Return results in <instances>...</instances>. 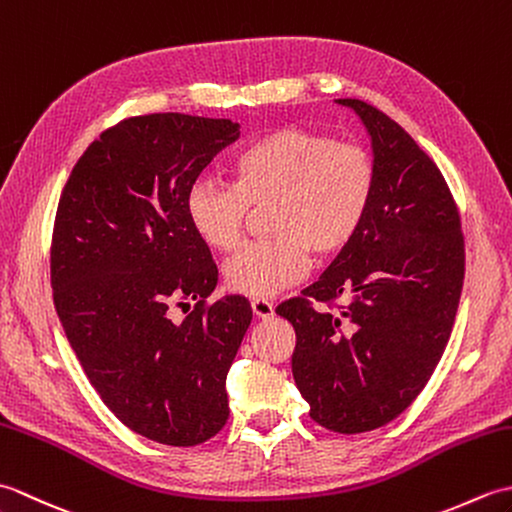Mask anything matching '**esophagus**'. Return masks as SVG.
Returning <instances> with one entry per match:
<instances>
[{
    "label": "esophagus",
    "instance_id": "obj_1",
    "mask_svg": "<svg viewBox=\"0 0 512 512\" xmlns=\"http://www.w3.org/2000/svg\"><path fill=\"white\" fill-rule=\"evenodd\" d=\"M250 308H253L257 319H270L275 314V306L266 299H253L250 301Z\"/></svg>",
    "mask_w": 512,
    "mask_h": 512
}]
</instances>
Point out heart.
Segmentation results:
<instances>
[{"label": "heart", "mask_w": 512, "mask_h": 512, "mask_svg": "<svg viewBox=\"0 0 512 512\" xmlns=\"http://www.w3.org/2000/svg\"><path fill=\"white\" fill-rule=\"evenodd\" d=\"M231 184L200 178L184 213L191 231L213 250H233L248 206H268L264 242L246 244L224 264L231 290L275 297L297 284L312 253L330 257L352 242L374 195V162L352 143L286 127L259 138L231 160Z\"/></svg>", "instance_id": "obj_1"}]
</instances>
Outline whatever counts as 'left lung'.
<instances>
[{
  "label": "left lung",
  "mask_w": 512,
  "mask_h": 512,
  "mask_svg": "<svg viewBox=\"0 0 512 512\" xmlns=\"http://www.w3.org/2000/svg\"><path fill=\"white\" fill-rule=\"evenodd\" d=\"M372 140L374 195L328 270L277 306L297 345L292 376L310 418L336 433L383 427L440 363L464 281L460 215L440 169L405 129L358 99H336ZM348 299L339 315L312 300Z\"/></svg>",
  "instance_id": "left-lung-1"
}]
</instances>
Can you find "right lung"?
<instances>
[{
	"label": "right lung",
	"instance_id": "right-lung-1",
	"mask_svg": "<svg viewBox=\"0 0 512 512\" xmlns=\"http://www.w3.org/2000/svg\"><path fill=\"white\" fill-rule=\"evenodd\" d=\"M237 138L228 118H127L83 151L54 220V308L85 376L125 427L169 447L226 424V374L253 319L239 295L206 306L217 268L184 213L191 184ZM189 300L176 324L170 303Z\"/></svg>",
	"mask_w": 512,
	"mask_h": 512
}]
</instances>
